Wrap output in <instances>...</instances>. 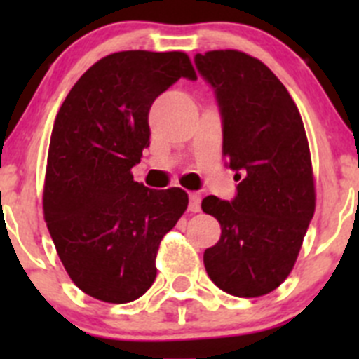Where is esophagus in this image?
I'll list each match as a JSON object with an SVG mask.
<instances>
[{
	"label": "esophagus",
	"instance_id": "esophagus-1",
	"mask_svg": "<svg viewBox=\"0 0 359 359\" xmlns=\"http://www.w3.org/2000/svg\"><path fill=\"white\" fill-rule=\"evenodd\" d=\"M201 208V196L198 193L189 194V212H200Z\"/></svg>",
	"mask_w": 359,
	"mask_h": 359
}]
</instances>
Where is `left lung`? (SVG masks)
Masks as SVG:
<instances>
[{"instance_id": "8db88e82", "label": "left lung", "mask_w": 359, "mask_h": 359, "mask_svg": "<svg viewBox=\"0 0 359 359\" xmlns=\"http://www.w3.org/2000/svg\"><path fill=\"white\" fill-rule=\"evenodd\" d=\"M222 119V153L236 172L231 201L206 196L220 240L205 250L210 280L236 297H260L290 274L314 215V180L302 118L266 64L236 50L194 55Z\"/></svg>"}]
</instances>
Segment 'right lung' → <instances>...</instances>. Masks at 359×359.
<instances>
[{
    "instance_id": "right-lung-1",
    "label": "right lung",
    "mask_w": 359,
    "mask_h": 359,
    "mask_svg": "<svg viewBox=\"0 0 359 359\" xmlns=\"http://www.w3.org/2000/svg\"><path fill=\"white\" fill-rule=\"evenodd\" d=\"M180 78L196 79L182 52L112 53L76 81L53 123L43 212L69 278L93 299L149 290L159 241L187 208L186 191L149 189L130 172L149 146L151 106Z\"/></svg>"
}]
</instances>
